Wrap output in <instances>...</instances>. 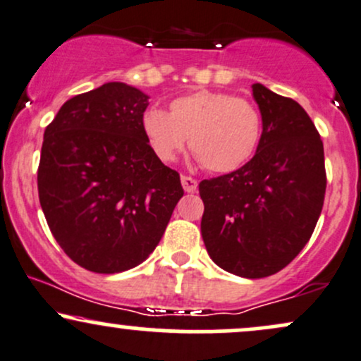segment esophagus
Segmentation results:
<instances>
[{
	"label": "esophagus",
	"instance_id": "obj_1",
	"mask_svg": "<svg viewBox=\"0 0 361 361\" xmlns=\"http://www.w3.org/2000/svg\"><path fill=\"white\" fill-rule=\"evenodd\" d=\"M181 185H183L186 193H193V192H197L198 181L192 176H185L183 175V176H181Z\"/></svg>",
	"mask_w": 361,
	"mask_h": 361
}]
</instances>
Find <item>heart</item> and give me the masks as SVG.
<instances>
[{"instance_id": "obj_1", "label": "heart", "mask_w": 361, "mask_h": 361, "mask_svg": "<svg viewBox=\"0 0 361 361\" xmlns=\"http://www.w3.org/2000/svg\"><path fill=\"white\" fill-rule=\"evenodd\" d=\"M142 130L163 163L175 161L190 137V149L207 171L231 173L246 164L258 149L263 118L258 106L246 98L200 90L175 98L169 114L149 109Z\"/></svg>"}]
</instances>
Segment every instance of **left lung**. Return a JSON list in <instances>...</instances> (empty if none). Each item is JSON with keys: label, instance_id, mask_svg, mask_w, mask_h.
Segmentation results:
<instances>
[{"label": "left lung", "instance_id": "obj_1", "mask_svg": "<svg viewBox=\"0 0 361 361\" xmlns=\"http://www.w3.org/2000/svg\"><path fill=\"white\" fill-rule=\"evenodd\" d=\"M263 134L251 161L200 181L202 238L222 270L244 279L275 275L312 235L326 193L324 147L295 100L256 82Z\"/></svg>", "mask_w": 361, "mask_h": 361}]
</instances>
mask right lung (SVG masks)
<instances>
[{"label":"right lung","mask_w":361,"mask_h":361,"mask_svg":"<svg viewBox=\"0 0 361 361\" xmlns=\"http://www.w3.org/2000/svg\"><path fill=\"white\" fill-rule=\"evenodd\" d=\"M147 100L134 86L106 82L66 102L44 132L40 207L62 251L90 271L142 263L185 193L144 135Z\"/></svg>","instance_id":"right-lung-1"}]
</instances>
